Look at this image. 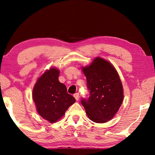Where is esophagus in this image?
Listing matches in <instances>:
<instances>
[{
  "instance_id": "obj_1",
  "label": "esophagus",
  "mask_w": 155,
  "mask_h": 155,
  "mask_svg": "<svg viewBox=\"0 0 155 155\" xmlns=\"http://www.w3.org/2000/svg\"><path fill=\"white\" fill-rule=\"evenodd\" d=\"M74 97L75 99H76V100L78 101V99H79V97H80V96H79V94H78V93H76V94H75L74 95Z\"/></svg>"
}]
</instances>
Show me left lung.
Returning <instances> with one entry per match:
<instances>
[{
	"mask_svg": "<svg viewBox=\"0 0 155 155\" xmlns=\"http://www.w3.org/2000/svg\"><path fill=\"white\" fill-rule=\"evenodd\" d=\"M90 90L87 100L83 99L89 119L98 123L111 120L124 99L123 87L117 71L110 61L96 57L89 66L81 67Z\"/></svg>",
	"mask_w": 155,
	"mask_h": 155,
	"instance_id": "8db88e82",
	"label": "left lung"
}]
</instances>
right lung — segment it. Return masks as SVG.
<instances>
[{"label":"right lung","mask_w":155,"mask_h":155,"mask_svg":"<svg viewBox=\"0 0 155 155\" xmlns=\"http://www.w3.org/2000/svg\"><path fill=\"white\" fill-rule=\"evenodd\" d=\"M60 70L51 67L37 79L32 99L38 113L50 123L59 121L75 99L68 94L66 86L58 80Z\"/></svg>","instance_id":"1"}]
</instances>
